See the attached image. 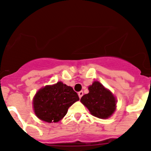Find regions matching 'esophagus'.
Segmentation results:
<instances>
[{
    "label": "esophagus",
    "instance_id": "esophagus-1",
    "mask_svg": "<svg viewBox=\"0 0 151 151\" xmlns=\"http://www.w3.org/2000/svg\"><path fill=\"white\" fill-rule=\"evenodd\" d=\"M83 95V92L82 91H79V92H78V96H79V98H81V96H82Z\"/></svg>",
    "mask_w": 151,
    "mask_h": 151
}]
</instances>
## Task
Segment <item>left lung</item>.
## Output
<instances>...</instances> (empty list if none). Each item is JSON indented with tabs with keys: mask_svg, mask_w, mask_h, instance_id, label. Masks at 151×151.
I'll return each mask as SVG.
<instances>
[{
	"mask_svg": "<svg viewBox=\"0 0 151 151\" xmlns=\"http://www.w3.org/2000/svg\"><path fill=\"white\" fill-rule=\"evenodd\" d=\"M89 92L83 95L81 101L93 116L100 119L109 117L116 109V99L111 91L95 81L88 86Z\"/></svg>",
	"mask_w": 151,
	"mask_h": 151,
	"instance_id": "obj_1",
	"label": "left lung"
}]
</instances>
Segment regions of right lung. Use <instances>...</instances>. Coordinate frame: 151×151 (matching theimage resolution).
I'll return each instance as SVG.
<instances>
[{
  "label": "right lung",
  "instance_id": "1",
  "mask_svg": "<svg viewBox=\"0 0 151 151\" xmlns=\"http://www.w3.org/2000/svg\"><path fill=\"white\" fill-rule=\"evenodd\" d=\"M78 100V95L72 87L60 81L46 86L37 92L34 97V109L41 120L57 122L65 116L70 106Z\"/></svg>",
  "mask_w": 151,
  "mask_h": 151
}]
</instances>
